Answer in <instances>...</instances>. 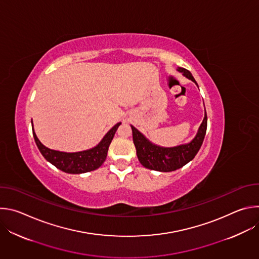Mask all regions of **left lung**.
<instances>
[{"label":"left lung","mask_w":259,"mask_h":259,"mask_svg":"<svg viewBox=\"0 0 259 259\" xmlns=\"http://www.w3.org/2000/svg\"><path fill=\"white\" fill-rule=\"evenodd\" d=\"M177 70L198 86L191 71L182 67H178ZM131 128L133 142L136 149V155L140 164L143 167L151 170H156L160 172H170L183 167L184 165L191 162L198 154L207 130V114L205 110L203 122L200 125L198 132L192 141H190L189 143H184L172 147H163L157 145L151 142L132 125Z\"/></svg>","instance_id":"8db88e82"}]
</instances>
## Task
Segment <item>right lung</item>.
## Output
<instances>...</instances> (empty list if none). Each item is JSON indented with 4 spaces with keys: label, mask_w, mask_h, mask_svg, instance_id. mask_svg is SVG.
I'll return each mask as SVG.
<instances>
[{
    "label": "right lung",
    "mask_w": 259,
    "mask_h": 259,
    "mask_svg": "<svg viewBox=\"0 0 259 259\" xmlns=\"http://www.w3.org/2000/svg\"><path fill=\"white\" fill-rule=\"evenodd\" d=\"M32 125V121H31ZM121 123L116 124L112 129H110L100 140V142L92 147V149L76 152V153H65L50 150L46 147L40 140L36 137L33 125H32V135L35 141L36 146H38L39 151L43 155V157L52 165H54L59 170L69 173V174H81L96 170L99 168L106 159L107 151L110 142H112L115 133Z\"/></svg>",
    "instance_id": "add662e5"
}]
</instances>
